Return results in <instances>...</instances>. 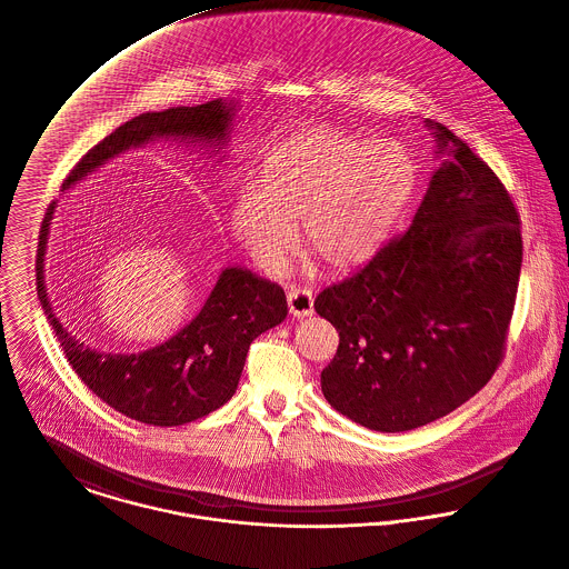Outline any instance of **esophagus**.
<instances>
[{
	"label": "esophagus",
	"mask_w": 569,
	"mask_h": 569,
	"mask_svg": "<svg viewBox=\"0 0 569 569\" xmlns=\"http://www.w3.org/2000/svg\"><path fill=\"white\" fill-rule=\"evenodd\" d=\"M288 307L290 313L295 318H307L313 313V297L309 290H301V288H292L288 292Z\"/></svg>",
	"instance_id": "esophagus-1"
}]
</instances>
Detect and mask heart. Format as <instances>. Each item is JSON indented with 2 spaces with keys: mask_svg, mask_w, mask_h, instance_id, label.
<instances>
[{
  "mask_svg": "<svg viewBox=\"0 0 569 569\" xmlns=\"http://www.w3.org/2000/svg\"><path fill=\"white\" fill-rule=\"evenodd\" d=\"M417 180V161L401 141L309 127L268 152L258 187H242L232 201L230 228L260 267L279 272L301 221L305 253L350 270L391 236Z\"/></svg>",
  "mask_w": 569,
  "mask_h": 569,
  "instance_id": "b5f03b06",
  "label": "heart"
}]
</instances>
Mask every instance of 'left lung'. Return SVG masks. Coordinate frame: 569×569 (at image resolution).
I'll list each match as a JSON object with an SVG mask.
<instances>
[{"instance_id":"8db88e82","label":"left lung","mask_w":569,"mask_h":569,"mask_svg":"<svg viewBox=\"0 0 569 569\" xmlns=\"http://www.w3.org/2000/svg\"><path fill=\"white\" fill-rule=\"evenodd\" d=\"M426 127L440 166L410 228L313 302L339 331L322 393L376 432L432 423L492 378L522 267L520 219L497 173L440 122Z\"/></svg>"}]
</instances>
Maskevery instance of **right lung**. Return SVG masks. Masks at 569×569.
Here are the masks:
<instances>
[{
	"instance_id": "add662e5",
	"label": "right lung",
	"mask_w": 569,
	"mask_h": 569,
	"mask_svg": "<svg viewBox=\"0 0 569 569\" xmlns=\"http://www.w3.org/2000/svg\"><path fill=\"white\" fill-rule=\"evenodd\" d=\"M234 116V102L221 99L141 113L94 146L70 171L62 189L157 137L206 146L219 154L230 141ZM56 208L58 201H51L40 228L36 290L81 382L113 410L159 428L184 426L221 408L236 393L251 341L288 316L281 286L249 268H223L200 313L168 341L131 355L102 352L68 331L47 295L44 253Z\"/></svg>"
}]
</instances>
